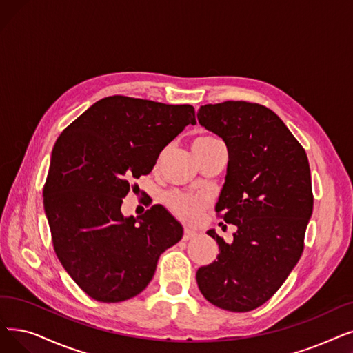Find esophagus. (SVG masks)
<instances>
[{"label": "esophagus", "mask_w": 353, "mask_h": 353, "mask_svg": "<svg viewBox=\"0 0 353 353\" xmlns=\"http://www.w3.org/2000/svg\"><path fill=\"white\" fill-rule=\"evenodd\" d=\"M196 232L190 231V229H185V234H183V241H189V239H193L196 238Z\"/></svg>", "instance_id": "1"}]
</instances>
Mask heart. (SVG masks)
Listing matches in <instances>:
<instances>
[{
  "mask_svg": "<svg viewBox=\"0 0 353 353\" xmlns=\"http://www.w3.org/2000/svg\"><path fill=\"white\" fill-rule=\"evenodd\" d=\"M221 140L210 134H202L194 139L193 151L194 154L203 152L214 145H221ZM164 203L176 216L188 223H193L201 216V213L208 208V197L201 193H183L172 192L164 196Z\"/></svg>",
  "mask_w": 353,
  "mask_h": 353,
  "instance_id": "b5f03b06",
  "label": "heart"
}]
</instances>
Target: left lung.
I'll return each instance as SVG.
<instances>
[{"instance_id": "left-lung-1", "label": "left lung", "mask_w": 353, "mask_h": 353, "mask_svg": "<svg viewBox=\"0 0 353 353\" xmlns=\"http://www.w3.org/2000/svg\"><path fill=\"white\" fill-rule=\"evenodd\" d=\"M197 119L226 144V177L214 210L238 229L232 243L208 231L219 254L197 270L196 281L212 304L250 312L275 294L303 254L313 212L309 160L280 117L259 103L203 105Z\"/></svg>"}]
</instances>
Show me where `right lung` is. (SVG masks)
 <instances>
[{
	"mask_svg": "<svg viewBox=\"0 0 353 353\" xmlns=\"http://www.w3.org/2000/svg\"><path fill=\"white\" fill-rule=\"evenodd\" d=\"M189 124H196L192 105L114 95L59 135L43 188L44 213L59 261L94 300L140 294L160 255L181 239L183 226L163 206L125 218L121 205L131 180L148 174Z\"/></svg>",
	"mask_w": 353,
	"mask_h": 353,
	"instance_id": "add662e5",
	"label": "right lung"
}]
</instances>
